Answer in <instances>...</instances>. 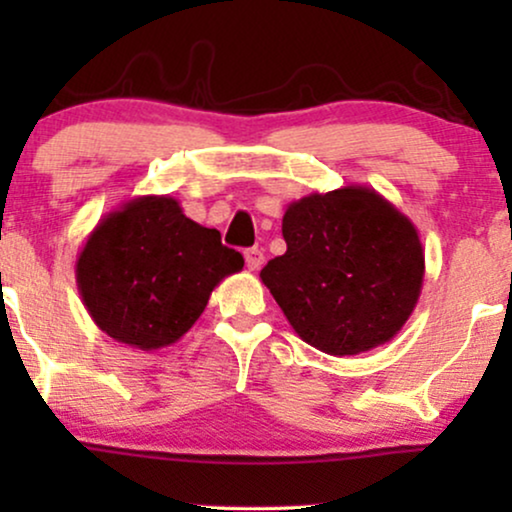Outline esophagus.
Returning a JSON list of instances; mask_svg holds the SVG:
<instances>
[{
    "mask_svg": "<svg viewBox=\"0 0 512 512\" xmlns=\"http://www.w3.org/2000/svg\"><path fill=\"white\" fill-rule=\"evenodd\" d=\"M245 264H248V269H252V272H255V269H260L264 264L262 248H248V250H245Z\"/></svg>",
    "mask_w": 512,
    "mask_h": 512,
    "instance_id": "1",
    "label": "esophagus"
}]
</instances>
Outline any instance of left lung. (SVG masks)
I'll return each instance as SVG.
<instances>
[{
    "instance_id": "1",
    "label": "left lung",
    "mask_w": 512,
    "mask_h": 512,
    "mask_svg": "<svg viewBox=\"0 0 512 512\" xmlns=\"http://www.w3.org/2000/svg\"><path fill=\"white\" fill-rule=\"evenodd\" d=\"M286 252L260 272L305 344L356 356L390 342L414 313L424 286L416 226L366 185L291 202Z\"/></svg>"
}]
</instances>
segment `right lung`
<instances>
[{
    "label": "right lung",
    "instance_id": "right-lung-1",
    "mask_svg": "<svg viewBox=\"0 0 512 512\" xmlns=\"http://www.w3.org/2000/svg\"><path fill=\"white\" fill-rule=\"evenodd\" d=\"M243 264L216 228L187 219L178 199L144 195L98 221L76 257V286L108 337L156 351L178 342Z\"/></svg>",
    "mask_w": 512,
    "mask_h": 512
}]
</instances>
